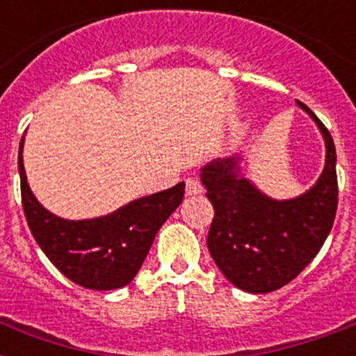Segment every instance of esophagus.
I'll use <instances>...</instances> for the list:
<instances>
[{
	"label": "esophagus",
	"mask_w": 356,
	"mask_h": 356,
	"mask_svg": "<svg viewBox=\"0 0 356 356\" xmlns=\"http://www.w3.org/2000/svg\"><path fill=\"white\" fill-rule=\"evenodd\" d=\"M203 194V186L195 177L186 179V195H200Z\"/></svg>",
	"instance_id": "obj_1"
}]
</instances>
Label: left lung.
I'll list each match as a JSON object with an SVG mask.
<instances>
[{
  "mask_svg": "<svg viewBox=\"0 0 356 356\" xmlns=\"http://www.w3.org/2000/svg\"><path fill=\"white\" fill-rule=\"evenodd\" d=\"M325 140V168L305 194L271 200L240 173V156L201 168V183L214 207L207 248L222 273L249 293H268L296 279L329 236L338 207L337 149L331 133L305 103Z\"/></svg>",
  "mask_w": 356,
  "mask_h": 356,
  "instance_id": "8db88e82",
  "label": "left lung"
}]
</instances>
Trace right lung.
<instances>
[{
  "instance_id": "obj_1",
  "label": "right lung",
  "mask_w": 356,
  "mask_h": 356,
  "mask_svg": "<svg viewBox=\"0 0 356 356\" xmlns=\"http://www.w3.org/2000/svg\"><path fill=\"white\" fill-rule=\"evenodd\" d=\"M24 138L18 172L25 220L36 243L70 281L90 290H114L133 281L144 264L156 231L181 205L184 183L127 203L107 216L63 220L36 201L24 168Z\"/></svg>"
}]
</instances>
